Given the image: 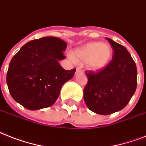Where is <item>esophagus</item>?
Returning a JSON list of instances; mask_svg holds the SVG:
<instances>
[{
  "label": "esophagus",
  "mask_w": 146,
  "mask_h": 146,
  "mask_svg": "<svg viewBox=\"0 0 146 146\" xmlns=\"http://www.w3.org/2000/svg\"><path fill=\"white\" fill-rule=\"evenodd\" d=\"M79 72H81V68H77V71H76V74L79 73Z\"/></svg>",
  "instance_id": "34e87169"
}]
</instances>
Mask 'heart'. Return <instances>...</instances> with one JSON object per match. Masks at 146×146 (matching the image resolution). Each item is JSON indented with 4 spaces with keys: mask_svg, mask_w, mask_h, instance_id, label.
Masks as SVG:
<instances>
[{
    "mask_svg": "<svg viewBox=\"0 0 146 146\" xmlns=\"http://www.w3.org/2000/svg\"><path fill=\"white\" fill-rule=\"evenodd\" d=\"M71 56L77 62L86 63L88 69L91 72H100L111 62L113 49L107 42H90L75 48Z\"/></svg>",
    "mask_w": 146,
    "mask_h": 146,
    "instance_id": "1",
    "label": "heart"
}]
</instances>
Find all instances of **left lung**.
Wrapping results in <instances>:
<instances>
[{"mask_svg":"<svg viewBox=\"0 0 146 146\" xmlns=\"http://www.w3.org/2000/svg\"><path fill=\"white\" fill-rule=\"evenodd\" d=\"M113 48V58L104 71L87 74L88 82L84 89L87 107L94 113L109 115L128 104L137 86V68L124 46L107 38Z\"/></svg>","mask_w":146,"mask_h":146,"instance_id":"obj_1","label":"left lung"}]
</instances>
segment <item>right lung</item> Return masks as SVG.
Masks as SVG:
<instances>
[{"label": "right lung", "instance_id": "1", "mask_svg": "<svg viewBox=\"0 0 146 146\" xmlns=\"http://www.w3.org/2000/svg\"><path fill=\"white\" fill-rule=\"evenodd\" d=\"M67 47L64 40L46 36L28 42L11 59L7 84L13 99L30 110L52 106L63 84L76 69L65 70L59 61Z\"/></svg>", "mask_w": 146, "mask_h": 146}]
</instances>
